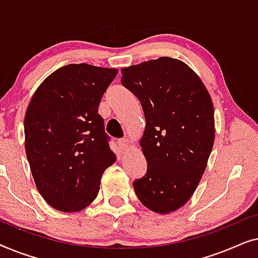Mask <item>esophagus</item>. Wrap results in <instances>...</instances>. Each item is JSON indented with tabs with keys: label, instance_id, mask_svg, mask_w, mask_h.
<instances>
[{
	"label": "esophagus",
	"instance_id": "obj_1",
	"mask_svg": "<svg viewBox=\"0 0 258 258\" xmlns=\"http://www.w3.org/2000/svg\"><path fill=\"white\" fill-rule=\"evenodd\" d=\"M118 146L122 148V149H128L130 147V141L128 139H122L118 141Z\"/></svg>",
	"mask_w": 258,
	"mask_h": 258
}]
</instances>
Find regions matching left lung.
I'll use <instances>...</instances> for the list:
<instances>
[{"mask_svg": "<svg viewBox=\"0 0 258 258\" xmlns=\"http://www.w3.org/2000/svg\"><path fill=\"white\" fill-rule=\"evenodd\" d=\"M123 87L142 104L140 141L147 174L134 181L141 203L156 214L190 200L206 171L215 141L214 104L201 77L183 61L160 57L122 68Z\"/></svg>", "mask_w": 258, "mask_h": 258, "instance_id": "obj_1", "label": "left lung"}]
</instances>
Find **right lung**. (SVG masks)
<instances>
[{"label":"right lung","mask_w":258,"mask_h":258,"mask_svg":"<svg viewBox=\"0 0 258 258\" xmlns=\"http://www.w3.org/2000/svg\"><path fill=\"white\" fill-rule=\"evenodd\" d=\"M87 63L55 70L35 91L24 116V148L36 188L45 202L76 213L96 199L116 155L98 105L117 75Z\"/></svg>","instance_id":"right-lung-1"}]
</instances>
